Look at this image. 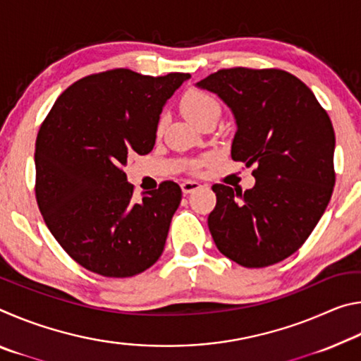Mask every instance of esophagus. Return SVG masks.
I'll list each match as a JSON object with an SVG mask.
<instances>
[{"instance_id": "34e87169", "label": "esophagus", "mask_w": 361, "mask_h": 361, "mask_svg": "<svg viewBox=\"0 0 361 361\" xmlns=\"http://www.w3.org/2000/svg\"><path fill=\"white\" fill-rule=\"evenodd\" d=\"M200 188V183L197 181H191V180H186L181 183V191L183 194H191L194 191H197V189Z\"/></svg>"}]
</instances>
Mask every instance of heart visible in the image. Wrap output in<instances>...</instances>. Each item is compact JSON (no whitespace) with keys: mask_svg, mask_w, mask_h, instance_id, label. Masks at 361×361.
<instances>
[{"mask_svg":"<svg viewBox=\"0 0 361 361\" xmlns=\"http://www.w3.org/2000/svg\"><path fill=\"white\" fill-rule=\"evenodd\" d=\"M180 106L183 114L186 116V119L192 122L194 126H197L199 122H202L207 118H212V116L218 118L219 111H221V106H219L216 97L197 89L188 90L181 97Z\"/></svg>","mask_w":361,"mask_h":361,"instance_id":"b5f03b06","label":"heart"}]
</instances>
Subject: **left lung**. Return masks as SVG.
<instances>
[{
  "label": "left lung",
  "instance_id": "obj_1",
  "mask_svg": "<svg viewBox=\"0 0 361 361\" xmlns=\"http://www.w3.org/2000/svg\"><path fill=\"white\" fill-rule=\"evenodd\" d=\"M195 85L234 116L231 157L256 166L245 192L213 185V240L243 267L276 264L302 245L331 199V121L312 90L282 70H219Z\"/></svg>",
  "mask_w": 361,
  "mask_h": 361
}]
</instances>
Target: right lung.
<instances>
[{"instance_id": "1", "label": "right lung", "mask_w": 361, "mask_h": 361, "mask_svg": "<svg viewBox=\"0 0 361 361\" xmlns=\"http://www.w3.org/2000/svg\"><path fill=\"white\" fill-rule=\"evenodd\" d=\"M189 78L99 73L70 85L42 122L36 200L60 247L89 271L132 277L162 255L181 189L164 181L135 202L122 169L154 148L162 109Z\"/></svg>"}]
</instances>
